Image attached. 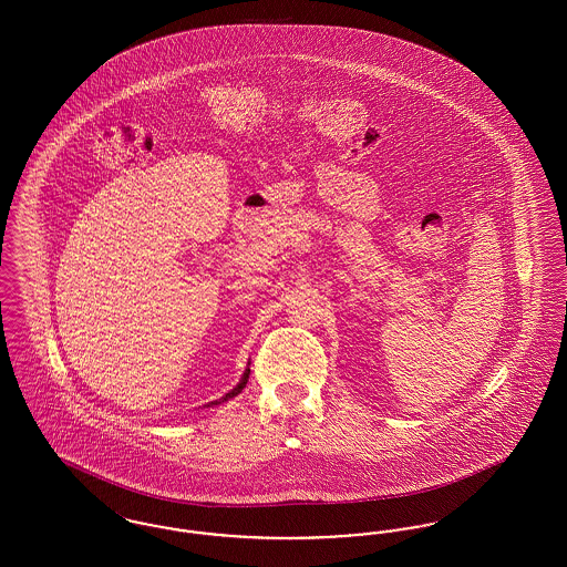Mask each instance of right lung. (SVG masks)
Listing matches in <instances>:
<instances>
[{"label": "right lung", "mask_w": 567, "mask_h": 567, "mask_svg": "<svg viewBox=\"0 0 567 567\" xmlns=\"http://www.w3.org/2000/svg\"><path fill=\"white\" fill-rule=\"evenodd\" d=\"M248 374H250V370H246V372H244V377H243V380H240V384H238V386H236V389H234V391H231V393H227V395H225V398H223V400H229V398H234V395H238V393H240V391H243L244 386H246V382H248ZM216 404H220V402H216Z\"/></svg>", "instance_id": "obj_1"}]
</instances>
